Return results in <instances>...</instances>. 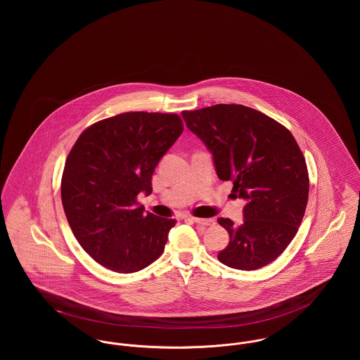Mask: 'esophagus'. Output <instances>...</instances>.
<instances>
[{
  "instance_id": "1",
  "label": "esophagus",
  "mask_w": 360,
  "mask_h": 360,
  "mask_svg": "<svg viewBox=\"0 0 360 360\" xmlns=\"http://www.w3.org/2000/svg\"><path fill=\"white\" fill-rule=\"evenodd\" d=\"M191 221H194L195 224H200L202 226H210L214 224L213 219H200V217H191Z\"/></svg>"
}]
</instances>
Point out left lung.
<instances>
[{
	"instance_id": "8db88e82",
	"label": "left lung",
	"mask_w": 360,
	"mask_h": 360,
	"mask_svg": "<svg viewBox=\"0 0 360 360\" xmlns=\"http://www.w3.org/2000/svg\"><path fill=\"white\" fill-rule=\"evenodd\" d=\"M182 117L212 153L217 176L232 181V195L245 201L241 225L217 220L229 233L219 260L245 271L267 266L290 244L308 204V169L295 139L244 105L184 110Z\"/></svg>"
}]
</instances>
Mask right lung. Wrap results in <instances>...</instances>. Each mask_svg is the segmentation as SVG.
I'll use <instances>...</instances> for the list:
<instances>
[{
  "instance_id": "right-lung-1",
  "label": "right lung",
  "mask_w": 360,
  "mask_h": 360,
  "mask_svg": "<svg viewBox=\"0 0 360 360\" xmlns=\"http://www.w3.org/2000/svg\"><path fill=\"white\" fill-rule=\"evenodd\" d=\"M178 115L127 112L90 125L66 159L62 204L70 228L103 267L136 273L162 255L175 220L144 213L162 156L181 136Z\"/></svg>"
}]
</instances>
